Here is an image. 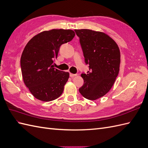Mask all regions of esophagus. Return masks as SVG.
Instances as JSON below:
<instances>
[{"label": "esophagus", "mask_w": 148, "mask_h": 148, "mask_svg": "<svg viewBox=\"0 0 148 148\" xmlns=\"http://www.w3.org/2000/svg\"><path fill=\"white\" fill-rule=\"evenodd\" d=\"M77 75V74H73V73H70V77H76Z\"/></svg>", "instance_id": "esophagus-1"}]
</instances>
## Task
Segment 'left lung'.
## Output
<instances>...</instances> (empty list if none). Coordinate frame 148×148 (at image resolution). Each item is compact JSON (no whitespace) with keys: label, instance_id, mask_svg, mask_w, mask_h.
<instances>
[{"label":"left lung","instance_id":"8db88e82","mask_svg":"<svg viewBox=\"0 0 148 148\" xmlns=\"http://www.w3.org/2000/svg\"><path fill=\"white\" fill-rule=\"evenodd\" d=\"M75 31L90 70L81 75L84 84L79 91L86 99L96 100L110 91L118 76L120 49L114 40L104 33L87 29Z\"/></svg>","mask_w":148,"mask_h":148}]
</instances>
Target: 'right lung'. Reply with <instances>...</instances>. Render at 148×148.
Wrapping results in <instances>:
<instances>
[{"instance_id": "add662e5", "label": "right lung", "mask_w": 148, "mask_h": 148, "mask_svg": "<svg viewBox=\"0 0 148 148\" xmlns=\"http://www.w3.org/2000/svg\"><path fill=\"white\" fill-rule=\"evenodd\" d=\"M71 29L44 31L30 39L20 60L23 82L31 93L42 101H51L60 96L69 73L53 68L61 45L75 36Z\"/></svg>"}]
</instances>
